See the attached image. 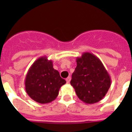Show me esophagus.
<instances>
[{"label":"esophagus","instance_id":"esophagus-1","mask_svg":"<svg viewBox=\"0 0 132 132\" xmlns=\"http://www.w3.org/2000/svg\"><path fill=\"white\" fill-rule=\"evenodd\" d=\"M66 82H67L68 84H69V83H70V80H71V77H68V78H66Z\"/></svg>","mask_w":132,"mask_h":132}]
</instances>
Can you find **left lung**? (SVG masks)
Segmentation results:
<instances>
[{
    "mask_svg": "<svg viewBox=\"0 0 132 132\" xmlns=\"http://www.w3.org/2000/svg\"><path fill=\"white\" fill-rule=\"evenodd\" d=\"M70 82L80 100L87 104L100 102L111 85V78L100 59L89 52L77 57Z\"/></svg>",
    "mask_w": 132,
    "mask_h": 132,
    "instance_id": "8db88e82",
    "label": "left lung"
}]
</instances>
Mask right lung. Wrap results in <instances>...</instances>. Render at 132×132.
I'll return each mask as SVG.
<instances>
[{"label": "right lung", "mask_w": 132, "mask_h": 132, "mask_svg": "<svg viewBox=\"0 0 132 132\" xmlns=\"http://www.w3.org/2000/svg\"><path fill=\"white\" fill-rule=\"evenodd\" d=\"M66 83L57 70L53 68L52 61L43 56L36 60L28 70L25 89L31 99L44 104L54 101L61 86Z\"/></svg>", "instance_id": "obj_1"}]
</instances>
